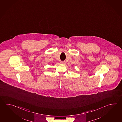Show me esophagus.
Here are the masks:
<instances>
[{
    "instance_id": "obj_1",
    "label": "esophagus",
    "mask_w": 122,
    "mask_h": 122,
    "mask_svg": "<svg viewBox=\"0 0 122 122\" xmlns=\"http://www.w3.org/2000/svg\"><path fill=\"white\" fill-rule=\"evenodd\" d=\"M61 63L62 64H65L66 63V62H65V61H61Z\"/></svg>"
}]
</instances>
